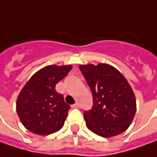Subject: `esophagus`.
<instances>
[{"label":"esophagus","mask_w":157,"mask_h":157,"mask_svg":"<svg viewBox=\"0 0 157 157\" xmlns=\"http://www.w3.org/2000/svg\"><path fill=\"white\" fill-rule=\"evenodd\" d=\"M71 106H72L73 108H78V107H79V104H78V103H75L74 105H72Z\"/></svg>","instance_id":"esophagus-1"}]
</instances>
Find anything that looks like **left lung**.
I'll list each match as a JSON object with an SVG mask.
<instances>
[{"mask_svg":"<svg viewBox=\"0 0 157 157\" xmlns=\"http://www.w3.org/2000/svg\"><path fill=\"white\" fill-rule=\"evenodd\" d=\"M79 70L94 100L92 109L84 111L86 127L102 137H112L126 131L136 111V97L127 79L106 63L80 65Z\"/></svg>","mask_w":157,"mask_h":157,"instance_id":"obj_1","label":"left lung"}]
</instances>
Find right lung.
Masks as SVG:
<instances>
[{
	"label": "right lung",
	"mask_w": 157,
	"mask_h": 157,
	"mask_svg": "<svg viewBox=\"0 0 157 157\" xmlns=\"http://www.w3.org/2000/svg\"><path fill=\"white\" fill-rule=\"evenodd\" d=\"M71 68V65H49L36 71L26 83L16 101V111L28 130L48 136L62 128L71 106L55 87Z\"/></svg>",
	"instance_id": "obj_1"
}]
</instances>
